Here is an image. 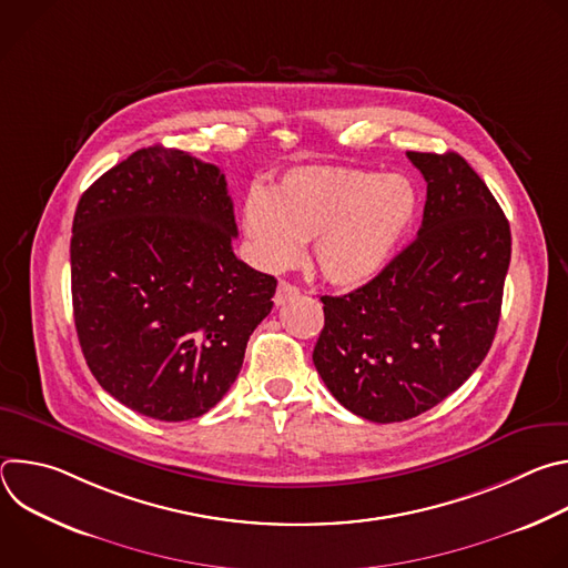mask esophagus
I'll use <instances>...</instances> for the list:
<instances>
[{
  "label": "esophagus",
  "mask_w": 568,
  "mask_h": 568,
  "mask_svg": "<svg viewBox=\"0 0 568 568\" xmlns=\"http://www.w3.org/2000/svg\"><path fill=\"white\" fill-rule=\"evenodd\" d=\"M298 294H301V290H298L296 285H292V283H287V281H281L278 287H276V294H274V303H276V305H285L287 301L296 298Z\"/></svg>",
  "instance_id": "1"
}]
</instances>
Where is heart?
I'll use <instances>...</instances> for the list:
<instances>
[{
	"label": "heart",
	"mask_w": 568,
	"mask_h": 568,
	"mask_svg": "<svg viewBox=\"0 0 568 568\" xmlns=\"http://www.w3.org/2000/svg\"><path fill=\"white\" fill-rule=\"evenodd\" d=\"M418 213L409 178L353 166H296L272 189H256L242 209V224L263 270L298 263L310 240L316 274L337 287L375 281L399 254Z\"/></svg>",
	"instance_id": "obj_1"
}]
</instances>
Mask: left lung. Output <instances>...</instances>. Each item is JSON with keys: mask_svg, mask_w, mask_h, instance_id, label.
I'll return each mask as SVG.
<instances>
[{"mask_svg": "<svg viewBox=\"0 0 568 568\" xmlns=\"http://www.w3.org/2000/svg\"><path fill=\"white\" fill-rule=\"evenodd\" d=\"M427 182L416 240L371 283L321 296L312 362L348 412L371 423L416 418L454 393L497 335L510 224L456 152H407Z\"/></svg>", "mask_w": 568, "mask_h": 568, "instance_id": "left-lung-1", "label": "left lung"}]
</instances>
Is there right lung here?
I'll list each match as a JSON object with an SVG mask.
<instances>
[{"instance_id": "obj_1", "label": "right lung", "mask_w": 568, "mask_h": 568, "mask_svg": "<svg viewBox=\"0 0 568 568\" xmlns=\"http://www.w3.org/2000/svg\"><path fill=\"white\" fill-rule=\"evenodd\" d=\"M71 231L73 321L97 382L154 420L213 409L276 292L231 250L224 173L141 148L83 193Z\"/></svg>"}]
</instances>
